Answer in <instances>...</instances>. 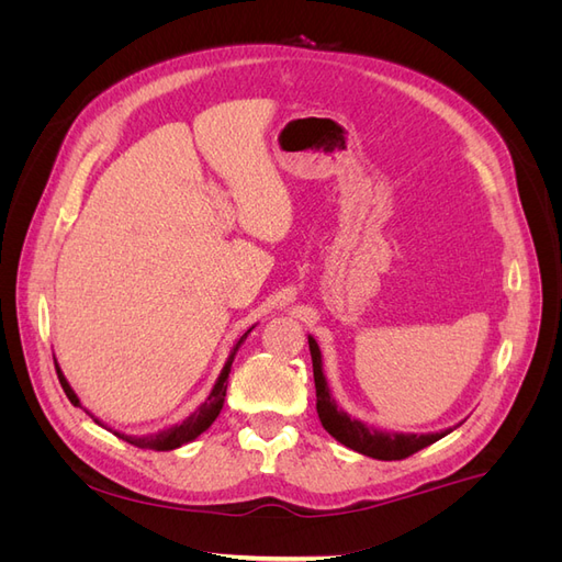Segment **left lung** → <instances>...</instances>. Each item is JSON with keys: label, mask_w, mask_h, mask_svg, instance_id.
<instances>
[{"label": "left lung", "mask_w": 562, "mask_h": 562, "mask_svg": "<svg viewBox=\"0 0 562 562\" xmlns=\"http://www.w3.org/2000/svg\"><path fill=\"white\" fill-rule=\"evenodd\" d=\"M310 351L314 363V384H316V413L318 419L335 440L339 443L361 452L372 459H384V462H394V459H405L415 454L417 450L427 448L436 440L448 436L452 429H443L436 434H398V431H382L375 427H368L366 422L347 415L342 407H337V401L330 394V386L326 375H323V356L316 345V339L310 335Z\"/></svg>", "instance_id": "left-lung-1"}]
</instances>
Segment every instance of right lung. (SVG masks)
<instances>
[{"label":"right lung","mask_w":562,"mask_h":562,"mask_svg":"<svg viewBox=\"0 0 562 562\" xmlns=\"http://www.w3.org/2000/svg\"><path fill=\"white\" fill-rule=\"evenodd\" d=\"M252 328H255V326H250L239 339H236V345H234L232 351H229V359L225 361L223 370H220V375H217V380H215V384H213V389H211V394L206 396V401H203L201 405H196V411L187 415L180 424H173V427H166V429L155 431V434L131 436V434H124V431L108 427V424H105L103 419H98V417L91 415L89 411H87V413L93 417L95 424H100V427L110 429L116 438L126 440V443H131V446H135V448H147V450L166 452V450H176V448H180V446H184V443H192L194 438H199L203 431H206V429L211 427V424L215 422V417L220 415V411H223L225 394H227V378H229V370H232V361H234L236 351H239V347L246 342V337L250 335ZM56 372H58V380H60V384H63V389H65L67 398H70L75 405L81 407V401H79V396L75 394V389L70 386V382H67V378L63 375V370H60L58 361H56Z\"/></svg>","instance_id":"right-lung-1"}]
</instances>
